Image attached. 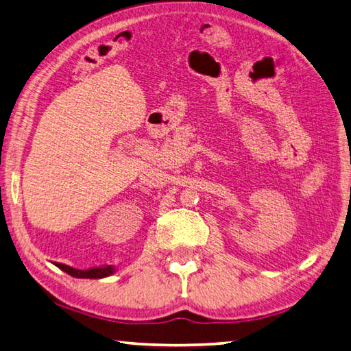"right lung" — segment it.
Returning a JSON list of instances; mask_svg holds the SVG:
<instances>
[{
	"label": "right lung",
	"instance_id": "1",
	"mask_svg": "<svg viewBox=\"0 0 351 351\" xmlns=\"http://www.w3.org/2000/svg\"><path fill=\"white\" fill-rule=\"evenodd\" d=\"M56 266L59 269H62L66 274H70L73 277H77V278H103V277H108L111 276L114 272L112 266H99V267H89V269H74L71 266H66V265H62V263H56Z\"/></svg>",
	"mask_w": 351,
	"mask_h": 351
}]
</instances>
